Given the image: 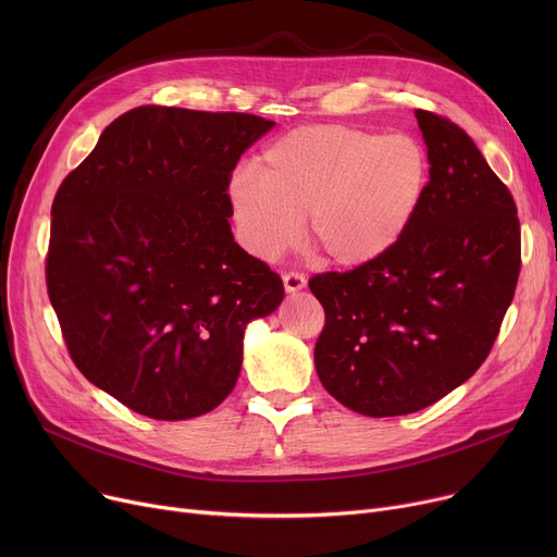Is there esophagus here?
Returning <instances> with one entry per match:
<instances>
[{"label": "esophagus", "instance_id": "1", "mask_svg": "<svg viewBox=\"0 0 557 557\" xmlns=\"http://www.w3.org/2000/svg\"><path fill=\"white\" fill-rule=\"evenodd\" d=\"M282 282H284L286 294H298V290H302V288L307 286L305 275H302V273H294V271H290V273H284Z\"/></svg>", "mask_w": 557, "mask_h": 557}]
</instances>
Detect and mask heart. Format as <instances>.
<instances>
[{"mask_svg": "<svg viewBox=\"0 0 557 557\" xmlns=\"http://www.w3.org/2000/svg\"><path fill=\"white\" fill-rule=\"evenodd\" d=\"M429 181V156L413 137L311 124L271 141L257 169L234 173L227 198L250 255L273 259L294 246L307 216V239L320 257L361 269L406 237Z\"/></svg>", "mask_w": 557, "mask_h": 557, "instance_id": "b5f03b06", "label": "heart"}]
</instances>
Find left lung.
<instances>
[{
  "label": "left lung",
  "mask_w": 557,
  "mask_h": 557,
  "mask_svg": "<svg viewBox=\"0 0 557 557\" xmlns=\"http://www.w3.org/2000/svg\"><path fill=\"white\" fill-rule=\"evenodd\" d=\"M416 116L431 164L416 223L370 267L309 280L325 309L315 372L370 418L422 411L467 382L499 336L521 269L508 187L460 126Z\"/></svg>",
  "instance_id": "1"
}]
</instances>
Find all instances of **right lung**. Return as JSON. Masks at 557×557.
Returning a JSON list of instances; mask_svg holds the SVG:
<instances>
[{
    "mask_svg": "<svg viewBox=\"0 0 557 557\" xmlns=\"http://www.w3.org/2000/svg\"><path fill=\"white\" fill-rule=\"evenodd\" d=\"M273 126L139 106L55 191L45 275L70 357L139 416L210 413L237 384L246 325L284 298L227 221L232 171Z\"/></svg>",
    "mask_w": 557,
    "mask_h": 557,
    "instance_id": "add662e5",
    "label": "right lung"
}]
</instances>
